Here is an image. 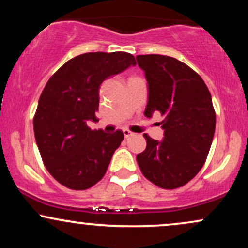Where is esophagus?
I'll list each match as a JSON object with an SVG mask.
<instances>
[{
  "label": "esophagus",
  "instance_id": "34e87169",
  "mask_svg": "<svg viewBox=\"0 0 248 248\" xmlns=\"http://www.w3.org/2000/svg\"><path fill=\"white\" fill-rule=\"evenodd\" d=\"M124 138L128 139V138H130V136H133L134 133L130 132L129 129H124Z\"/></svg>",
  "mask_w": 248,
  "mask_h": 248
}]
</instances>
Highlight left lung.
I'll use <instances>...</instances> for the list:
<instances>
[{"mask_svg":"<svg viewBox=\"0 0 248 248\" xmlns=\"http://www.w3.org/2000/svg\"><path fill=\"white\" fill-rule=\"evenodd\" d=\"M144 71L149 95L144 115L160 112L162 141L147 134L144 152L136 156L144 177L162 189H177L195 177L205 163L216 129L210 91L191 67L172 57L136 56Z\"/></svg>","mask_w":248,"mask_h":248,"instance_id":"left-lung-1","label":"left lung"}]
</instances>
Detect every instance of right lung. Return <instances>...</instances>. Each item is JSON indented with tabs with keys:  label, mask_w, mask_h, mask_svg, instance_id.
<instances>
[{
	"label": "right lung",
	"mask_w": 248,
	"mask_h": 248,
	"mask_svg": "<svg viewBox=\"0 0 248 248\" xmlns=\"http://www.w3.org/2000/svg\"><path fill=\"white\" fill-rule=\"evenodd\" d=\"M136 65L127 52H88L70 59L56 71L38 100L33 132L44 166L62 186L86 190L107 171L124 133L92 130L98 121L101 82Z\"/></svg>",
	"instance_id": "obj_1"
}]
</instances>
